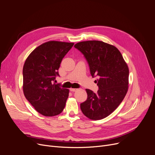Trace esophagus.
Instances as JSON below:
<instances>
[{
  "label": "esophagus",
  "instance_id": "obj_1",
  "mask_svg": "<svg viewBox=\"0 0 155 155\" xmlns=\"http://www.w3.org/2000/svg\"><path fill=\"white\" fill-rule=\"evenodd\" d=\"M78 90V89H77V88H71L70 89V91H71V92H75V91H77Z\"/></svg>",
  "mask_w": 155,
  "mask_h": 155
}]
</instances>
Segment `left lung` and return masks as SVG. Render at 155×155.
I'll list each match as a JSON object with an SVG mask.
<instances>
[{
  "mask_svg": "<svg viewBox=\"0 0 155 155\" xmlns=\"http://www.w3.org/2000/svg\"><path fill=\"white\" fill-rule=\"evenodd\" d=\"M88 61L92 77L98 75L95 94L86 89L87 99L80 104L84 114L92 120L109 116L123 101L129 84V68L123 55L113 45L101 41H86L75 46Z\"/></svg>",
  "mask_w": 155,
  "mask_h": 155,
  "instance_id": "8db88e82",
  "label": "left lung"
}]
</instances>
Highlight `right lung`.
I'll use <instances>...</instances> for the list:
<instances>
[{"instance_id":"1","label":"right lung","mask_w":155,"mask_h":155,"mask_svg":"<svg viewBox=\"0 0 155 155\" xmlns=\"http://www.w3.org/2000/svg\"><path fill=\"white\" fill-rule=\"evenodd\" d=\"M74 43L50 41L39 45L26 58L23 67L24 95L41 114L52 117L63 110L69 89L60 87L53 81L64 56Z\"/></svg>"}]
</instances>
